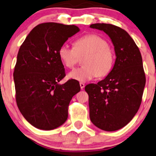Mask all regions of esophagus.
I'll return each mask as SVG.
<instances>
[{
  "label": "esophagus",
  "mask_w": 156,
  "mask_h": 156,
  "mask_svg": "<svg viewBox=\"0 0 156 156\" xmlns=\"http://www.w3.org/2000/svg\"><path fill=\"white\" fill-rule=\"evenodd\" d=\"M80 86L81 90H83V89H84V87H85V83L80 82Z\"/></svg>",
  "instance_id": "1"
}]
</instances>
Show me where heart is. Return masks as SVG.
Returning <instances> with one entry per match:
<instances>
[{
	"label": "heart",
	"mask_w": 156,
	"mask_h": 156,
	"mask_svg": "<svg viewBox=\"0 0 156 156\" xmlns=\"http://www.w3.org/2000/svg\"><path fill=\"white\" fill-rule=\"evenodd\" d=\"M87 55L83 59L84 66L71 71L69 77L80 82H87L97 77L108 75L115 63L113 50L108 41L99 35L87 34L78 38L74 46L64 43L59 50L64 65L72 69L78 63L80 56Z\"/></svg>",
	"instance_id": "b5f03b06"
}]
</instances>
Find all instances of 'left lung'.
Here are the masks:
<instances>
[{"mask_svg": "<svg viewBox=\"0 0 156 156\" xmlns=\"http://www.w3.org/2000/svg\"><path fill=\"white\" fill-rule=\"evenodd\" d=\"M90 27L108 35L116 59L104 80L85 86L89 95L90 118L99 129L115 131L128 124L140 107L146 83L142 58L137 45L124 29L103 23Z\"/></svg>", "mask_w": 156, "mask_h": 156, "instance_id": "left-lung-1", "label": "left lung"}]
</instances>
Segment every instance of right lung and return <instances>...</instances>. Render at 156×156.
I'll use <instances>...</instances> for the list:
<instances>
[{"instance_id":"1","label":"right lung","mask_w":156,"mask_h":156,"mask_svg":"<svg viewBox=\"0 0 156 156\" xmlns=\"http://www.w3.org/2000/svg\"><path fill=\"white\" fill-rule=\"evenodd\" d=\"M79 31L75 25L42 23L20 46L13 73L16 102L36 128L50 130L64 124L72 97L80 90L74 79L58 84L66 76L59 48Z\"/></svg>"}]
</instances>
